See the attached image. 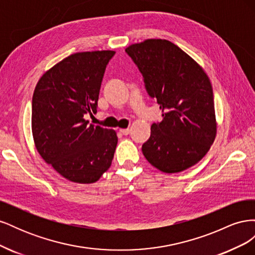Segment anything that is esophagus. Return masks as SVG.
Segmentation results:
<instances>
[{
	"mask_svg": "<svg viewBox=\"0 0 255 255\" xmlns=\"http://www.w3.org/2000/svg\"><path fill=\"white\" fill-rule=\"evenodd\" d=\"M119 130H120V133H121L122 135H128L129 132H130L129 128H120Z\"/></svg>",
	"mask_w": 255,
	"mask_h": 255,
	"instance_id": "obj_1",
	"label": "esophagus"
}]
</instances>
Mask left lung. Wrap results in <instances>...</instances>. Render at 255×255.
Masks as SVG:
<instances>
[{"instance_id": "left-lung-1", "label": "left lung", "mask_w": 255, "mask_h": 255, "mask_svg": "<svg viewBox=\"0 0 255 255\" xmlns=\"http://www.w3.org/2000/svg\"><path fill=\"white\" fill-rule=\"evenodd\" d=\"M126 52L164 113L142 144L144 157L166 173L186 170L204 157L217 133L210 79L188 54L165 39H146Z\"/></svg>"}]
</instances>
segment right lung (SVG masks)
Returning <instances> with one entry per match:
<instances>
[{
	"mask_svg": "<svg viewBox=\"0 0 255 255\" xmlns=\"http://www.w3.org/2000/svg\"><path fill=\"white\" fill-rule=\"evenodd\" d=\"M115 51L80 52L64 58L38 81L32 101L37 151L65 179L97 182L112 165L118 137L114 129L88 125L97 113L105 69Z\"/></svg>",
	"mask_w": 255,
	"mask_h": 255,
	"instance_id": "1",
	"label": "right lung"
}]
</instances>
